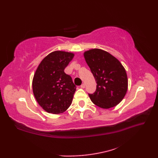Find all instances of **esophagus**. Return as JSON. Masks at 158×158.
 I'll use <instances>...</instances> for the list:
<instances>
[{"mask_svg": "<svg viewBox=\"0 0 158 158\" xmlns=\"http://www.w3.org/2000/svg\"><path fill=\"white\" fill-rule=\"evenodd\" d=\"M85 83H82L81 85V88H85Z\"/></svg>", "mask_w": 158, "mask_h": 158, "instance_id": "34e87169", "label": "esophagus"}]
</instances>
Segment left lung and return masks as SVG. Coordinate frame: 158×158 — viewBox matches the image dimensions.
<instances>
[{
    "label": "left lung",
    "instance_id": "1",
    "mask_svg": "<svg viewBox=\"0 0 158 158\" xmlns=\"http://www.w3.org/2000/svg\"><path fill=\"white\" fill-rule=\"evenodd\" d=\"M84 57L97 83L95 92L88 94L92 102L102 109L118 105L127 89V74L122 64L100 49L85 52Z\"/></svg>",
    "mask_w": 158,
    "mask_h": 158
}]
</instances>
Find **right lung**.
<instances>
[{
  "label": "right lung",
  "instance_id": "1",
  "mask_svg": "<svg viewBox=\"0 0 158 158\" xmlns=\"http://www.w3.org/2000/svg\"><path fill=\"white\" fill-rule=\"evenodd\" d=\"M73 57L72 53L52 52L36 70L32 80L33 94L39 105L48 113H62L71 105L77 87L64 69Z\"/></svg>",
  "mask_w": 158,
  "mask_h": 158
}]
</instances>
